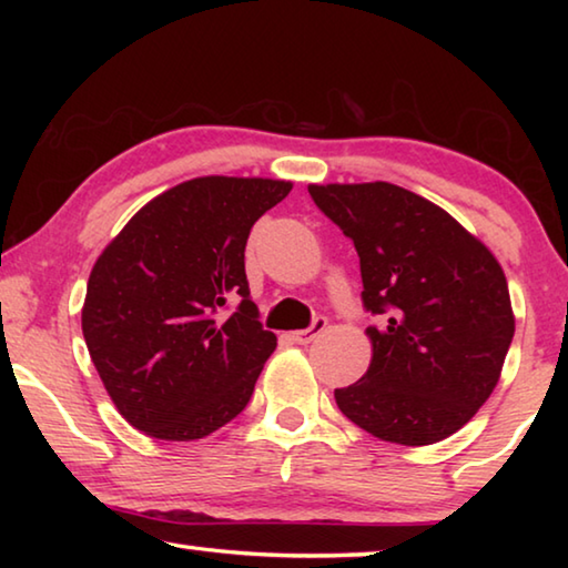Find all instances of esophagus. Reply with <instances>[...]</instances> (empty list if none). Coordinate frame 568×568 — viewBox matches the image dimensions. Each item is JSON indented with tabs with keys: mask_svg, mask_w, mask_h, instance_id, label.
<instances>
[{
	"mask_svg": "<svg viewBox=\"0 0 568 568\" xmlns=\"http://www.w3.org/2000/svg\"><path fill=\"white\" fill-rule=\"evenodd\" d=\"M325 328H328V321H325V318H315L311 328L291 333V341H293V343H297V345H307L311 341L318 338V335H321Z\"/></svg>",
	"mask_w": 568,
	"mask_h": 568,
	"instance_id": "obj_1",
	"label": "esophagus"
}]
</instances>
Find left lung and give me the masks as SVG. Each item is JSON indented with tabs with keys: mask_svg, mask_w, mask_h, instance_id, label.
Instances as JSON below:
<instances>
[{
	"mask_svg": "<svg viewBox=\"0 0 568 568\" xmlns=\"http://www.w3.org/2000/svg\"><path fill=\"white\" fill-rule=\"evenodd\" d=\"M361 257L371 365L335 390L345 418L398 446L456 434L491 396L516 318L501 263L444 207L390 182L307 185Z\"/></svg>",
	"mask_w": 568,
	"mask_h": 568,
	"instance_id": "left-lung-1",
	"label": "left lung"
}]
</instances>
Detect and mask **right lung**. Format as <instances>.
<instances>
[{
    "mask_svg": "<svg viewBox=\"0 0 568 568\" xmlns=\"http://www.w3.org/2000/svg\"><path fill=\"white\" fill-rule=\"evenodd\" d=\"M291 180L205 175L130 217L94 263L82 333L120 416L150 438L197 440L253 396L275 351L250 301V227ZM237 302L235 314L219 313Z\"/></svg>",
    "mask_w": 568,
    "mask_h": 568,
    "instance_id": "right-lung-1",
    "label": "right lung"
}]
</instances>
